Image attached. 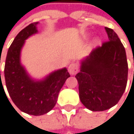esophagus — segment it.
I'll return each mask as SVG.
<instances>
[{
	"label": "esophagus",
	"instance_id": "esophagus-1",
	"mask_svg": "<svg viewBox=\"0 0 134 134\" xmlns=\"http://www.w3.org/2000/svg\"><path fill=\"white\" fill-rule=\"evenodd\" d=\"M68 70H69V72L71 74V75H74L76 73L78 72L79 71V66L76 63H71L68 68Z\"/></svg>",
	"mask_w": 134,
	"mask_h": 134
}]
</instances>
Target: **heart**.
Wrapping results in <instances>:
<instances>
[{
	"instance_id": "b5f03b06",
	"label": "heart",
	"mask_w": 134,
	"mask_h": 134,
	"mask_svg": "<svg viewBox=\"0 0 134 134\" xmlns=\"http://www.w3.org/2000/svg\"><path fill=\"white\" fill-rule=\"evenodd\" d=\"M99 38L98 37H96V38H94V43H95V44L99 43Z\"/></svg>"
}]
</instances>
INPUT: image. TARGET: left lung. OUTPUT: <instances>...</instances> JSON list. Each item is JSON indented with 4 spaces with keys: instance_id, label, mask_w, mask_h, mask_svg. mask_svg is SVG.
I'll use <instances>...</instances> for the list:
<instances>
[{
    "instance_id": "left-lung-1",
    "label": "left lung",
    "mask_w": 134,
    "mask_h": 134,
    "mask_svg": "<svg viewBox=\"0 0 134 134\" xmlns=\"http://www.w3.org/2000/svg\"><path fill=\"white\" fill-rule=\"evenodd\" d=\"M109 41L80 61V70L75 76L81 103L92 111L108 110L123 95L128 76L125 48L118 35L105 27Z\"/></svg>"
}]
</instances>
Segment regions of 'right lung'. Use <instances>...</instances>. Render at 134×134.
Here are the masks:
<instances>
[{
  "instance_id": "obj_1",
  "label": "right lung",
  "mask_w": 134,
  "mask_h": 134,
  "mask_svg": "<svg viewBox=\"0 0 134 134\" xmlns=\"http://www.w3.org/2000/svg\"><path fill=\"white\" fill-rule=\"evenodd\" d=\"M38 24H29L16 35L8 51L4 65L6 88L12 102L21 111L35 116L46 114L54 108L61 88L70 76L67 69L63 68L42 80H35L22 65L21 49L25 40L38 32Z\"/></svg>"
}]
</instances>
